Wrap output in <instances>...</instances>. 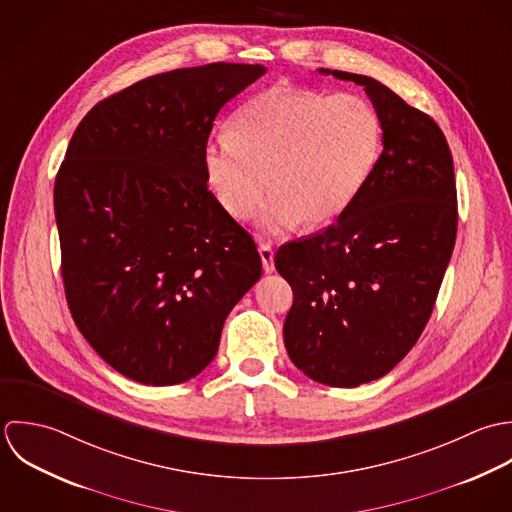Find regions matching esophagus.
Instances as JSON below:
<instances>
[{
	"mask_svg": "<svg viewBox=\"0 0 512 512\" xmlns=\"http://www.w3.org/2000/svg\"><path fill=\"white\" fill-rule=\"evenodd\" d=\"M259 253H261V261H263L265 273H273V271H275V253H273L271 243L263 241V243L259 245Z\"/></svg>",
	"mask_w": 512,
	"mask_h": 512,
	"instance_id": "esophagus-1",
	"label": "esophagus"
}]
</instances>
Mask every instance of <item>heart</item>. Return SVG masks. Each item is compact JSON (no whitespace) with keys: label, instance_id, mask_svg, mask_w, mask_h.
I'll return each instance as SVG.
<instances>
[{"label":"heart","instance_id":"1","mask_svg":"<svg viewBox=\"0 0 512 512\" xmlns=\"http://www.w3.org/2000/svg\"><path fill=\"white\" fill-rule=\"evenodd\" d=\"M229 138L204 148L205 182L235 221L259 215V227L281 233L301 221L318 229L358 198L382 152V122L356 95L275 85L243 104L227 124Z\"/></svg>","mask_w":512,"mask_h":512}]
</instances>
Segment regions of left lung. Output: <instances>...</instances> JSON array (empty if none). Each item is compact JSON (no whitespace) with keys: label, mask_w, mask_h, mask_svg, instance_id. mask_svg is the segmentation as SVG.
Listing matches in <instances>:
<instances>
[{"label":"left lung","mask_w":512,"mask_h":512,"mask_svg":"<svg viewBox=\"0 0 512 512\" xmlns=\"http://www.w3.org/2000/svg\"><path fill=\"white\" fill-rule=\"evenodd\" d=\"M384 150L358 198L324 231L279 247L293 289L285 346L310 380L356 388L386 376L421 336L457 235L453 158L437 122L366 75Z\"/></svg>","instance_id":"obj_1"}]
</instances>
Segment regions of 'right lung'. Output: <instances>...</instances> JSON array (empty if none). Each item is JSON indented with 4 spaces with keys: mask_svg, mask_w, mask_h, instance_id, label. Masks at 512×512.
Masks as SVG:
<instances>
[{
    "mask_svg": "<svg viewBox=\"0 0 512 512\" xmlns=\"http://www.w3.org/2000/svg\"><path fill=\"white\" fill-rule=\"evenodd\" d=\"M263 65L154 75L95 104L55 180L61 275L75 324L146 386L198 376L261 277L251 235L207 190L204 148L223 104Z\"/></svg>",
    "mask_w": 512,
    "mask_h": 512,
    "instance_id": "add662e5",
    "label": "right lung"
}]
</instances>
